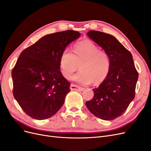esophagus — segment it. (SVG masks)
Segmentation results:
<instances>
[{
	"instance_id": "34e87169",
	"label": "esophagus",
	"mask_w": 151,
	"mask_h": 151,
	"mask_svg": "<svg viewBox=\"0 0 151 151\" xmlns=\"http://www.w3.org/2000/svg\"><path fill=\"white\" fill-rule=\"evenodd\" d=\"M70 89L71 91H82L84 89V88L81 87L80 86H78V85L71 84L70 86Z\"/></svg>"
}]
</instances>
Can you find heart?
I'll return each mask as SVG.
<instances>
[{
  "label": "heart",
  "mask_w": 151,
  "mask_h": 151,
  "mask_svg": "<svg viewBox=\"0 0 151 151\" xmlns=\"http://www.w3.org/2000/svg\"><path fill=\"white\" fill-rule=\"evenodd\" d=\"M80 65V71L72 79L83 84H94L102 82L107 76L111 60L106 52L90 40H84L74 45L73 52L65 48L60 57V68L62 75L69 79Z\"/></svg>",
  "instance_id": "1"
}]
</instances>
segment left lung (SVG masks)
<instances>
[{
	"instance_id": "obj_1",
	"label": "left lung",
	"mask_w": 151,
	"mask_h": 151,
	"mask_svg": "<svg viewBox=\"0 0 151 151\" xmlns=\"http://www.w3.org/2000/svg\"><path fill=\"white\" fill-rule=\"evenodd\" d=\"M87 35L109 54L111 66L107 76L93 89L94 97L86 106L99 119L112 120L125 112L134 99L138 73L131 52L114 36L93 30Z\"/></svg>"
}]
</instances>
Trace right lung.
<instances>
[{
  "label": "right lung",
  "instance_id": "1",
  "mask_svg": "<svg viewBox=\"0 0 151 151\" xmlns=\"http://www.w3.org/2000/svg\"><path fill=\"white\" fill-rule=\"evenodd\" d=\"M80 36L73 30L45 35L19 55L12 72L13 94L32 119H49L63 106L70 84L60 71V57Z\"/></svg>",
  "mask_w": 151,
  "mask_h": 151
}]
</instances>
